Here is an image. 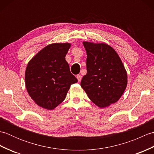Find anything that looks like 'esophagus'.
Listing matches in <instances>:
<instances>
[{"mask_svg":"<svg viewBox=\"0 0 154 154\" xmlns=\"http://www.w3.org/2000/svg\"><path fill=\"white\" fill-rule=\"evenodd\" d=\"M77 79H78V81H79V82H80L81 80V75L80 74L77 75Z\"/></svg>","mask_w":154,"mask_h":154,"instance_id":"34e87169","label":"esophagus"}]
</instances>
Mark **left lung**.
Instances as JSON below:
<instances>
[{"instance_id": "8db88e82", "label": "left lung", "mask_w": 154, "mask_h": 154, "mask_svg": "<svg viewBox=\"0 0 154 154\" xmlns=\"http://www.w3.org/2000/svg\"><path fill=\"white\" fill-rule=\"evenodd\" d=\"M87 52V71L81 86L100 108L116 103L125 91L127 72L116 51L105 43L83 42Z\"/></svg>"}]
</instances>
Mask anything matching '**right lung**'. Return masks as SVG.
I'll return each mask as SVG.
<instances>
[{
  "mask_svg": "<svg viewBox=\"0 0 154 154\" xmlns=\"http://www.w3.org/2000/svg\"><path fill=\"white\" fill-rule=\"evenodd\" d=\"M70 47V43L49 44L28 62L26 88L39 106L54 109L65 100L71 85L77 82L65 58Z\"/></svg>",
  "mask_w": 154,
  "mask_h": 154,
  "instance_id": "add662e5",
  "label": "right lung"
}]
</instances>
